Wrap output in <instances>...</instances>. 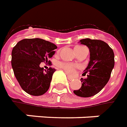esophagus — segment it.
I'll return each mask as SVG.
<instances>
[{"label":"esophagus","instance_id":"esophagus-1","mask_svg":"<svg viewBox=\"0 0 127 127\" xmlns=\"http://www.w3.org/2000/svg\"><path fill=\"white\" fill-rule=\"evenodd\" d=\"M68 79L69 81H72L74 79L73 77H72V76H68Z\"/></svg>","mask_w":127,"mask_h":127}]
</instances>
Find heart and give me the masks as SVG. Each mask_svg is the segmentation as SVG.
I'll list each match as a JSON object with an SVG mask.
<instances>
[{
	"instance_id": "1",
	"label": "heart",
	"mask_w": 127,
	"mask_h": 127,
	"mask_svg": "<svg viewBox=\"0 0 127 127\" xmlns=\"http://www.w3.org/2000/svg\"><path fill=\"white\" fill-rule=\"evenodd\" d=\"M80 48L82 47H76L75 49H77V48ZM59 66L60 68L63 69L65 71L66 73L68 74H72L74 72V70H75V68L76 66L75 65H72L71 64H68V63H65V62H62V63H60L59 64Z\"/></svg>"
}]
</instances>
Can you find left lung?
I'll return each mask as SVG.
<instances>
[{
  "label": "left lung",
  "mask_w": 127,
  "mask_h": 127,
  "mask_svg": "<svg viewBox=\"0 0 127 127\" xmlns=\"http://www.w3.org/2000/svg\"><path fill=\"white\" fill-rule=\"evenodd\" d=\"M81 44L90 49V62L84 73L86 79H81V87L74 90L76 96L90 97L98 94L107 83L114 67V53L106 42L90 38L80 40Z\"/></svg>",
  "instance_id": "obj_1"
}]
</instances>
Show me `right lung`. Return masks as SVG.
<instances>
[{
  "label": "right lung",
  "instance_id": "obj_1",
  "mask_svg": "<svg viewBox=\"0 0 127 127\" xmlns=\"http://www.w3.org/2000/svg\"><path fill=\"white\" fill-rule=\"evenodd\" d=\"M57 46L39 38L24 39L17 43L11 52V66L23 90L32 96H41L49 89L55 68L44 70L42 62L51 63Z\"/></svg>",
  "mask_w": 127,
  "mask_h": 127
}]
</instances>
